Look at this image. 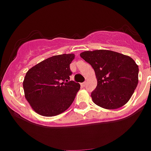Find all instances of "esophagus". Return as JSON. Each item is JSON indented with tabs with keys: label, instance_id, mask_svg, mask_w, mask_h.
Instances as JSON below:
<instances>
[{
	"label": "esophagus",
	"instance_id": "esophagus-1",
	"mask_svg": "<svg viewBox=\"0 0 151 151\" xmlns=\"http://www.w3.org/2000/svg\"><path fill=\"white\" fill-rule=\"evenodd\" d=\"M86 85H87V83H86V82H83V83H81V86H86Z\"/></svg>",
	"mask_w": 151,
	"mask_h": 151
}]
</instances>
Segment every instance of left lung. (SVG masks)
<instances>
[{
    "label": "left lung",
    "mask_w": 151,
    "mask_h": 151,
    "mask_svg": "<svg viewBox=\"0 0 151 151\" xmlns=\"http://www.w3.org/2000/svg\"><path fill=\"white\" fill-rule=\"evenodd\" d=\"M81 57L89 63L97 79L91 93L93 103L106 109L126 104L138 83V66L132 58L109 50L86 51Z\"/></svg>",
    "instance_id": "left-lung-1"
}]
</instances>
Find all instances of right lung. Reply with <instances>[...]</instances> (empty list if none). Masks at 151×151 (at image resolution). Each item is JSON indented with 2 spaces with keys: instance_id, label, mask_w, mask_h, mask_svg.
Returning a JSON list of instances; mask_svg holds the SVG:
<instances>
[{
  "instance_id": "right-lung-1",
  "label": "right lung",
  "mask_w": 151,
  "mask_h": 151,
  "mask_svg": "<svg viewBox=\"0 0 151 151\" xmlns=\"http://www.w3.org/2000/svg\"><path fill=\"white\" fill-rule=\"evenodd\" d=\"M74 54L54 55L30 68L23 81L25 97L32 109L43 116H55L68 109L81 85L70 81Z\"/></svg>"
}]
</instances>
